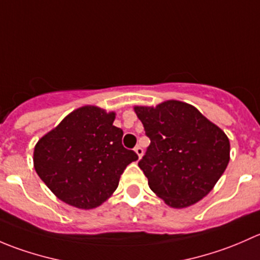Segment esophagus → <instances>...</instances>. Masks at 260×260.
Returning a JSON list of instances; mask_svg holds the SVG:
<instances>
[{"instance_id":"1","label":"esophagus","mask_w":260,"mask_h":260,"mask_svg":"<svg viewBox=\"0 0 260 260\" xmlns=\"http://www.w3.org/2000/svg\"><path fill=\"white\" fill-rule=\"evenodd\" d=\"M135 152L136 153H137V156H138V158H141V157H142V154H143V149H142V147L141 146H137L135 148Z\"/></svg>"}]
</instances>
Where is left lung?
<instances>
[{
  "instance_id": "8db88e82",
  "label": "left lung",
  "mask_w": 260,
  "mask_h": 260,
  "mask_svg": "<svg viewBox=\"0 0 260 260\" xmlns=\"http://www.w3.org/2000/svg\"><path fill=\"white\" fill-rule=\"evenodd\" d=\"M135 112L151 140L138 166L148 186L175 209L199 203L214 188L230 159V142L221 128L191 104L166 101Z\"/></svg>"
}]
</instances>
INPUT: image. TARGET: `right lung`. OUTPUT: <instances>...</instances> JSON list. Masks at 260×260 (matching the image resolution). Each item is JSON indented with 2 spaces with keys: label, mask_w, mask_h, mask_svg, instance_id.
<instances>
[{
  "label": "right lung",
  "mask_w": 260,
  "mask_h": 260,
  "mask_svg": "<svg viewBox=\"0 0 260 260\" xmlns=\"http://www.w3.org/2000/svg\"><path fill=\"white\" fill-rule=\"evenodd\" d=\"M114 119V112L80 107L35 145L36 174L68 205L84 210L101 206L117 190L125 167L138 159L123 147V131Z\"/></svg>",
  "instance_id": "obj_1"
}]
</instances>
